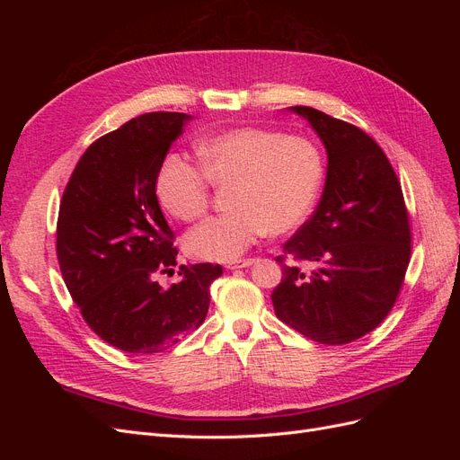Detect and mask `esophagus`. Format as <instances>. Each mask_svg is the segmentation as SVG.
Here are the masks:
<instances>
[{
  "instance_id": "34e87169",
  "label": "esophagus",
  "mask_w": 460,
  "mask_h": 460,
  "mask_svg": "<svg viewBox=\"0 0 460 460\" xmlns=\"http://www.w3.org/2000/svg\"><path fill=\"white\" fill-rule=\"evenodd\" d=\"M255 262V259H240V261H232L226 264V269L230 270H238V269H247L252 267V264Z\"/></svg>"
}]
</instances>
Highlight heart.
I'll return each instance as SVG.
<instances>
[{"instance_id": "1", "label": "heart", "mask_w": 460, "mask_h": 460, "mask_svg": "<svg viewBox=\"0 0 460 460\" xmlns=\"http://www.w3.org/2000/svg\"><path fill=\"white\" fill-rule=\"evenodd\" d=\"M201 166L171 153L155 178V196L178 220L199 218L215 188H232L230 213L188 232L186 252L203 261L242 257L264 232L284 234L307 218L323 182L318 147L301 136L264 128H234L205 137Z\"/></svg>"}]
</instances>
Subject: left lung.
Returning <instances> with one entry per match:
<instances>
[{
    "label": "left lung",
    "mask_w": 460,
    "mask_h": 460,
    "mask_svg": "<svg viewBox=\"0 0 460 460\" xmlns=\"http://www.w3.org/2000/svg\"><path fill=\"white\" fill-rule=\"evenodd\" d=\"M307 119L328 153L323 198L313 217L284 243V254L311 261L307 275L284 265L272 291L276 316L318 343L343 345L382 324L411 261V226L392 163L353 124L313 107Z\"/></svg>",
    "instance_id": "1"
}]
</instances>
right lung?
Segmentation results:
<instances>
[{"mask_svg": "<svg viewBox=\"0 0 460 460\" xmlns=\"http://www.w3.org/2000/svg\"><path fill=\"white\" fill-rule=\"evenodd\" d=\"M191 117L146 113L102 136L80 157L58 218L63 280L86 324L127 353H159L201 326L220 264L180 267V282L155 276L176 267L174 232L155 178Z\"/></svg>", "mask_w": 460, "mask_h": 460, "instance_id": "add662e5", "label": "right lung"}]
</instances>
